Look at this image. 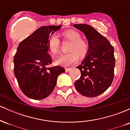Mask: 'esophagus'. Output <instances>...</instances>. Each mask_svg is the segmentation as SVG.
I'll list each match as a JSON object with an SVG mask.
<instances>
[{
  "mask_svg": "<svg viewBox=\"0 0 130 130\" xmlns=\"http://www.w3.org/2000/svg\"><path fill=\"white\" fill-rule=\"evenodd\" d=\"M70 70H71V68H65V71H66V72H68Z\"/></svg>",
  "mask_w": 130,
  "mask_h": 130,
  "instance_id": "1",
  "label": "esophagus"
}]
</instances>
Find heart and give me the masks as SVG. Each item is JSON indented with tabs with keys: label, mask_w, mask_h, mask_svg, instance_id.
<instances>
[{
	"label": "heart",
	"mask_w": 130,
	"mask_h": 130,
	"mask_svg": "<svg viewBox=\"0 0 130 130\" xmlns=\"http://www.w3.org/2000/svg\"><path fill=\"white\" fill-rule=\"evenodd\" d=\"M64 38L71 41L68 51L63 53L56 59V63L59 65L68 66L75 63L78 60L79 56L83 57L87 54L89 51L87 43L81 39V36L78 32L73 30H68L62 33ZM49 50L53 54L59 53L60 47V41L56 35H52L47 41Z\"/></svg>",
	"instance_id": "heart-1"
}]
</instances>
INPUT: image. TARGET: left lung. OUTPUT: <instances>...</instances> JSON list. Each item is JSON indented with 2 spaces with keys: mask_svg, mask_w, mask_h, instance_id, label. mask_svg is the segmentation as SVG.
<instances>
[{
  "mask_svg": "<svg viewBox=\"0 0 130 130\" xmlns=\"http://www.w3.org/2000/svg\"><path fill=\"white\" fill-rule=\"evenodd\" d=\"M83 32L89 44V51L81 64L76 67L81 73L74 83L80 94L95 97L105 92L114 79V50L106 37L88 24H74Z\"/></svg>",
  "mask_w": 130,
  "mask_h": 130,
  "instance_id": "8db88e82",
  "label": "left lung"
}]
</instances>
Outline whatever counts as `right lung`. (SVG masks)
I'll list each match as a JSON object with an SVG mask.
<instances>
[{"label": "right lung", "instance_id": "right-lung-1", "mask_svg": "<svg viewBox=\"0 0 130 130\" xmlns=\"http://www.w3.org/2000/svg\"><path fill=\"white\" fill-rule=\"evenodd\" d=\"M62 27L43 26L19 43L14 57V73L21 90L31 99H44L53 92L59 74L65 69L48 68L52 58L48 53L50 35Z\"/></svg>", "mask_w": 130, "mask_h": 130}]
</instances>
